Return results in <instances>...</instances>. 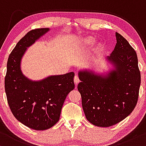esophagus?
Returning <instances> with one entry per match:
<instances>
[{
  "label": "esophagus",
  "instance_id": "34e87169",
  "mask_svg": "<svg viewBox=\"0 0 146 146\" xmlns=\"http://www.w3.org/2000/svg\"><path fill=\"white\" fill-rule=\"evenodd\" d=\"M74 83L76 86H77L78 83L80 82L79 78H78V76H77V75H76V76H74Z\"/></svg>",
  "mask_w": 146,
  "mask_h": 146
}]
</instances>
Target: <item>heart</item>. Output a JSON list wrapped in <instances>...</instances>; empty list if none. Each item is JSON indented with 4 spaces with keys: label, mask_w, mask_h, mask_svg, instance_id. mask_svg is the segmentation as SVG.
Masks as SVG:
<instances>
[{
    "label": "heart",
    "mask_w": 146,
    "mask_h": 146,
    "mask_svg": "<svg viewBox=\"0 0 146 146\" xmlns=\"http://www.w3.org/2000/svg\"><path fill=\"white\" fill-rule=\"evenodd\" d=\"M95 41H96V39L94 38V37L92 36H88L86 38L84 39V43L86 44V45L87 46H90V45H93ZM105 50V45L103 42H100L97 45V46L96 47L94 50V54L96 55H99L104 52V50Z\"/></svg>",
    "instance_id": "b5f03b06"
}]
</instances>
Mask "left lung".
<instances>
[{
    "instance_id": "1",
    "label": "left lung",
    "mask_w": 146,
    "mask_h": 146,
    "mask_svg": "<svg viewBox=\"0 0 146 146\" xmlns=\"http://www.w3.org/2000/svg\"><path fill=\"white\" fill-rule=\"evenodd\" d=\"M117 44L107 59L115 67L107 76L80 71L82 107L88 121L110 127L125 119L136 107L141 73L136 52L127 40L116 32Z\"/></svg>"
}]
</instances>
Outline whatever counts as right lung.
<instances>
[{
	"label": "right lung",
	"mask_w": 146,
	"mask_h": 146,
	"mask_svg": "<svg viewBox=\"0 0 146 146\" xmlns=\"http://www.w3.org/2000/svg\"><path fill=\"white\" fill-rule=\"evenodd\" d=\"M49 28L29 31L18 42L9 56L5 90L13 115L27 127L36 130L50 128L58 121L66 96L74 89L72 72L32 81L23 74L21 60L25 52Z\"/></svg>",
	"instance_id": "add662e5"
}]
</instances>
